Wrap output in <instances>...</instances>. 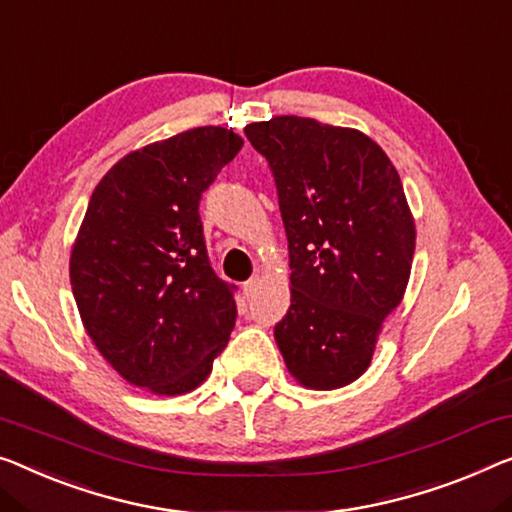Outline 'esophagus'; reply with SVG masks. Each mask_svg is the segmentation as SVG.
<instances>
[{"mask_svg":"<svg viewBox=\"0 0 512 512\" xmlns=\"http://www.w3.org/2000/svg\"><path fill=\"white\" fill-rule=\"evenodd\" d=\"M259 285H262V278H259V276H253V278H250L248 282H243V294H246L248 299H253V296L257 294Z\"/></svg>","mask_w":512,"mask_h":512,"instance_id":"1","label":"esophagus"}]
</instances>
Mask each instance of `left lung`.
I'll list each match as a JSON object with an SVG mask.
<instances>
[{"instance_id": "left-lung-1", "label": "left lung", "mask_w": 512, "mask_h": 512, "mask_svg": "<svg viewBox=\"0 0 512 512\" xmlns=\"http://www.w3.org/2000/svg\"><path fill=\"white\" fill-rule=\"evenodd\" d=\"M246 137L269 160L289 241L292 305L273 331L289 375L312 391L352 384L411 276L416 223L400 174L356 128L273 117Z\"/></svg>"}]
</instances>
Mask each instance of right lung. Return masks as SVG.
<instances>
[{
	"label": "right lung",
	"mask_w": 512,
	"mask_h": 512,
	"mask_svg": "<svg viewBox=\"0 0 512 512\" xmlns=\"http://www.w3.org/2000/svg\"><path fill=\"white\" fill-rule=\"evenodd\" d=\"M223 126L190 128L119 158L91 193L71 248L82 326L128 384L183 395L209 377L236 322L213 273L200 197L239 154Z\"/></svg>",
	"instance_id": "1"
}]
</instances>
